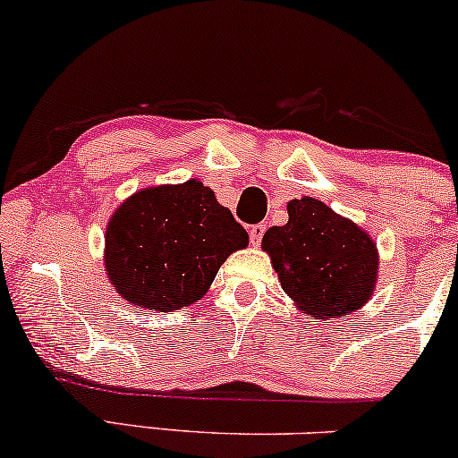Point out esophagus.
Masks as SVG:
<instances>
[{"label":"esophagus","instance_id":"34e87169","mask_svg":"<svg viewBox=\"0 0 458 458\" xmlns=\"http://www.w3.org/2000/svg\"><path fill=\"white\" fill-rule=\"evenodd\" d=\"M265 229H267V227H265L263 223L252 225V227H250V242H252V244H255V246L261 244V240H263V235H265Z\"/></svg>","mask_w":458,"mask_h":458}]
</instances>
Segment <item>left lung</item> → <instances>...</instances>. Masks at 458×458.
Listing matches in <instances>:
<instances>
[{"mask_svg":"<svg viewBox=\"0 0 458 458\" xmlns=\"http://www.w3.org/2000/svg\"><path fill=\"white\" fill-rule=\"evenodd\" d=\"M289 223L263 235L280 284L312 316L359 310L374 291L377 250L365 231L323 201L303 197L289 206Z\"/></svg>","mask_w":458,"mask_h":458,"instance_id":"1","label":"left lung"}]
</instances>
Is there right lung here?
Listing matches in <instances>:
<instances>
[{
	"mask_svg": "<svg viewBox=\"0 0 458 458\" xmlns=\"http://www.w3.org/2000/svg\"><path fill=\"white\" fill-rule=\"evenodd\" d=\"M248 233L199 180L144 189L106 231V272L127 301L169 312L201 299Z\"/></svg>",
	"mask_w": 458,
	"mask_h": 458,
	"instance_id": "add662e5",
	"label": "right lung"
}]
</instances>
